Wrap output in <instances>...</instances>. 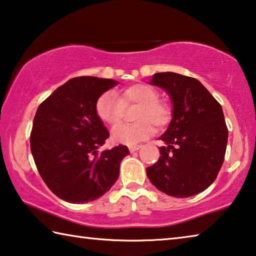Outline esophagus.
I'll list each match as a JSON object with an SVG mask.
<instances>
[{"label":"esophagus","instance_id":"esophagus-1","mask_svg":"<svg viewBox=\"0 0 256 256\" xmlns=\"http://www.w3.org/2000/svg\"><path fill=\"white\" fill-rule=\"evenodd\" d=\"M140 148V145H132V146H129V150H130V153L136 152V150H138Z\"/></svg>","mask_w":256,"mask_h":256}]
</instances>
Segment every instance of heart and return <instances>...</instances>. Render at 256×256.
Instances as JSON below:
<instances>
[{
  "label": "heart",
  "instance_id": "heart-1",
  "mask_svg": "<svg viewBox=\"0 0 256 256\" xmlns=\"http://www.w3.org/2000/svg\"><path fill=\"white\" fill-rule=\"evenodd\" d=\"M137 106L134 111L136 122L120 124L112 132V140L118 144L134 145L150 137L158 129L164 128L172 119V108L166 100L158 98V92L148 84H135L119 92V98L106 92L95 103L96 116L108 126L118 124L124 116V108Z\"/></svg>",
  "mask_w": 256,
  "mask_h": 256
}]
</instances>
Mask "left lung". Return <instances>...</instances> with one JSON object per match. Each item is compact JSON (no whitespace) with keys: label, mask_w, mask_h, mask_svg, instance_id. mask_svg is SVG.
Segmentation results:
<instances>
[{"label":"left lung","mask_w":256,"mask_h":256,"mask_svg":"<svg viewBox=\"0 0 256 256\" xmlns=\"http://www.w3.org/2000/svg\"><path fill=\"white\" fill-rule=\"evenodd\" d=\"M150 84L169 93L174 118L158 138L166 143L161 156L146 174L164 194L190 198L206 190L222 166L228 142L222 108L192 77L158 72Z\"/></svg>","instance_id":"obj_1"}]
</instances>
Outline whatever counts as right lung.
Returning <instances> with one entry per match:
<instances>
[{"mask_svg":"<svg viewBox=\"0 0 256 256\" xmlns=\"http://www.w3.org/2000/svg\"><path fill=\"white\" fill-rule=\"evenodd\" d=\"M116 80L82 76L70 79L40 104L30 150L46 186L69 203H87L106 194L128 156L124 145L98 152L110 134L95 112L100 95Z\"/></svg>","mask_w":256,"mask_h":256,"instance_id":"obj_1","label":"right lung"}]
</instances>
